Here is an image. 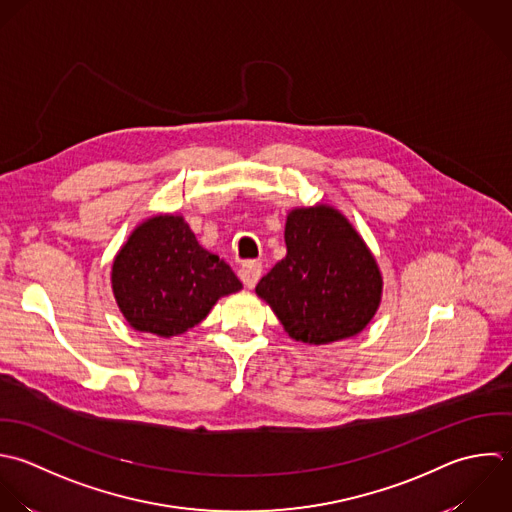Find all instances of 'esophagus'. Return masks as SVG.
Instances as JSON below:
<instances>
[{"label":"esophagus","mask_w":512,"mask_h":512,"mask_svg":"<svg viewBox=\"0 0 512 512\" xmlns=\"http://www.w3.org/2000/svg\"><path fill=\"white\" fill-rule=\"evenodd\" d=\"M261 273H263V265L259 261H247L239 267V277L247 289H253L257 285V281L261 279Z\"/></svg>","instance_id":"34e87169"}]
</instances>
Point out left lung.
Listing matches in <instances>:
<instances>
[{
	"mask_svg": "<svg viewBox=\"0 0 512 512\" xmlns=\"http://www.w3.org/2000/svg\"><path fill=\"white\" fill-rule=\"evenodd\" d=\"M287 255L255 287L285 333L307 345L359 335L383 297L375 255L333 205L295 207L285 221Z\"/></svg>",
	"mask_w": 512,
	"mask_h": 512,
	"instance_id": "left-lung-1",
	"label": "left lung"
}]
</instances>
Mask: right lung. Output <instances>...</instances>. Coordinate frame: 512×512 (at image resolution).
Masks as SVG:
<instances>
[{
  "label": "right lung",
  "mask_w": 512,
  "mask_h": 512,
  "mask_svg": "<svg viewBox=\"0 0 512 512\" xmlns=\"http://www.w3.org/2000/svg\"><path fill=\"white\" fill-rule=\"evenodd\" d=\"M111 289L135 331L169 339L199 325L221 297L243 285L199 245L183 215L161 213L139 223L117 251Z\"/></svg>",
  "instance_id": "1"
}]
</instances>
